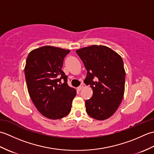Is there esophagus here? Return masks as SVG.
Returning <instances> with one entry per match:
<instances>
[{"label":"esophagus","instance_id":"1","mask_svg":"<svg viewBox=\"0 0 154 154\" xmlns=\"http://www.w3.org/2000/svg\"><path fill=\"white\" fill-rule=\"evenodd\" d=\"M83 86H84L83 84H81V85L79 87H77V90L79 91H80L83 88Z\"/></svg>","mask_w":154,"mask_h":154}]
</instances>
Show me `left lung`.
I'll list each match as a JSON object with an SVG mask.
<instances>
[{"mask_svg":"<svg viewBox=\"0 0 154 154\" xmlns=\"http://www.w3.org/2000/svg\"><path fill=\"white\" fill-rule=\"evenodd\" d=\"M76 52L87 71L84 82L93 91L92 97L85 100L86 112L98 120L109 119L123 99L126 73L122 59L104 45H93Z\"/></svg>","mask_w":154,"mask_h":154,"instance_id":"left-lung-1","label":"left lung"}]
</instances>
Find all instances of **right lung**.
Returning a JSON list of instances; mask_svg holds the SVG:
<instances>
[{
  "mask_svg": "<svg viewBox=\"0 0 154 154\" xmlns=\"http://www.w3.org/2000/svg\"><path fill=\"white\" fill-rule=\"evenodd\" d=\"M70 52L54 46L32 50L24 68L28 93L42 115L56 120L70 112L76 90L67 84V76L62 71L63 60Z\"/></svg>",
  "mask_w": 154,
  "mask_h": 154,
  "instance_id": "add662e5",
  "label": "right lung"
}]
</instances>
